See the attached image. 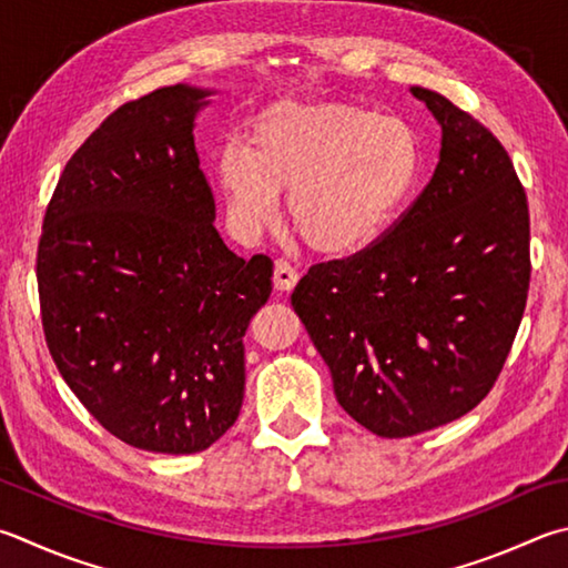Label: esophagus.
<instances>
[{"mask_svg": "<svg viewBox=\"0 0 568 568\" xmlns=\"http://www.w3.org/2000/svg\"><path fill=\"white\" fill-rule=\"evenodd\" d=\"M297 277H301V275H297L295 267L287 261H283V257H277L275 273H273V285L277 287V291H293Z\"/></svg>", "mask_w": 568, "mask_h": 568, "instance_id": "34e87169", "label": "esophagus"}]
</instances>
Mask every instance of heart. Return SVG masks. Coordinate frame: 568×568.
Wrapping results in <instances>:
<instances>
[{"label": "heart", "mask_w": 568, "mask_h": 568, "mask_svg": "<svg viewBox=\"0 0 568 568\" xmlns=\"http://www.w3.org/2000/svg\"><path fill=\"white\" fill-rule=\"evenodd\" d=\"M425 143L407 119L353 104H277L257 113L251 149L229 143L219 179L235 229H271L287 191V225L307 248H367L415 195Z\"/></svg>", "instance_id": "heart-1"}]
</instances>
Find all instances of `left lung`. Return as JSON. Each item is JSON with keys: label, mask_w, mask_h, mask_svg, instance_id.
I'll list each match as a JSON object with an SVG mask.
<instances>
[{"label": "left lung", "mask_w": 568, "mask_h": 568, "mask_svg": "<svg viewBox=\"0 0 568 568\" xmlns=\"http://www.w3.org/2000/svg\"><path fill=\"white\" fill-rule=\"evenodd\" d=\"M435 176L383 239L313 265L291 295L335 397L377 437L455 422L497 383L527 307L529 205L499 139L437 91Z\"/></svg>", "instance_id": "1"}]
</instances>
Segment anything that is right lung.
Instances as JSON below:
<instances>
[{"mask_svg":"<svg viewBox=\"0 0 568 568\" xmlns=\"http://www.w3.org/2000/svg\"><path fill=\"white\" fill-rule=\"evenodd\" d=\"M209 89L163 87L81 143L47 205L37 283L47 347L126 445L195 455L243 405L251 317L273 261L229 251L193 141Z\"/></svg>","mask_w":568,"mask_h":568,"instance_id":"obj_1","label":"right lung"}]
</instances>
